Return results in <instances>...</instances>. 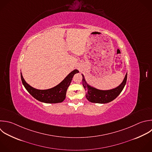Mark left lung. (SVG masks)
<instances>
[{"mask_svg": "<svg viewBox=\"0 0 152 152\" xmlns=\"http://www.w3.org/2000/svg\"><path fill=\"white\" fill-rule=\"evenodd\" d=\"M82 75V83L86 91L87 99L91 103H107L116 99L124 88L127 80V74H126L122 83L116 88L109 90H100L88 86L86 82L84 75Z\"/></svg>", "mask_w": 152, "mask_h": 152, "instance_id": "8db88e82", "label": "left lung"}]
</instances>
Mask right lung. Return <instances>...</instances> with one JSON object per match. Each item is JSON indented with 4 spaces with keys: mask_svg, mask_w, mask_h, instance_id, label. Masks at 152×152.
<instances>
[{
    "mask_svg": "<svg viewBox=\"0 0 152 152\" xmlns=\"http://www.w3.org/2000/svg\"><path fill=\"white\" fill-rule=\"evenodd\" d=\"M79 72L75 69L69 73L67 77L56 86L48 90H37L28 84L23 78L22 74L21 78L22 83L28 92L37 100L46 103H57L63 102L66 97V93L72 79L76 73Z\"/></svg>",
    "mask_w": 152,
    "mask_h": 152,
    "instance_id": "right-lung-1",
    "label": "right lung"
}]
</instances>
